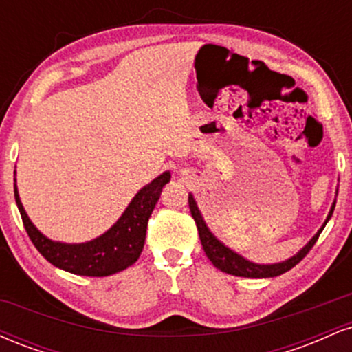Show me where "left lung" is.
<instances>
[{
  "label": "left lung",
  "mask_w": 352,
  "mask_h": 352,
  "mask_svg": "<svg viewBox=\"0 0 352 352\" xmlns=\"http://www.w3.org/2000/svg\"><path fill=\"white\" fill-rule=\"evenodd\" d=\"M188 207L190 212H192L193 220H195L197 228H199V235L201 246H204V252L208 256V260L212 261L215 268L220 270V272H225L228 274H233V276H243V278H273L280 276V274L289 272L293 266H296L306 254L309 253V250L313 248L314 243L318 241L319 235H321L322 228L326 227V223L329 221L331 215H333L334 207H336V201L333 204V207L329 210V215L326 218L324 225L319 228V232L308 241V245L302 246V248L294 256L289 258V260L281 261V263H273V265H258L253 263V261L245 260L241 254H238L233 250H230L228 246L221 243L218 238L210 232L207 223H205L204 217H201L199 207H197V201L193 199V195L190 193L188 195Z\"/></svg>",
  "instance_id": "1"
}]
</instances>
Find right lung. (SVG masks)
<instances>
[{
    "label": "right lung",
    "mask_w": 352,
    "mask_h": 352,
    "mask_svg": "<svg viewBox=\"0 0 352 352\" xmlns=\"http://www.w3.org/2000/svg\"><path fill=\"white\" fill-rule=\"evenodd\" d=\"M170 182V172H164L132 199L122 217L104 235L86 243H60L44 236L24 212L14 184V199L21 213L28 236L51 265L79 276H109L122 272L139 260L144 250L145 232L153 207L164 185Z\"/></svg>",
    "instance_id": "add662e5"
}]
</instances>
